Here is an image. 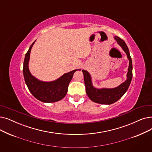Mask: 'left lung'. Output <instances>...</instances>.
<instances>
[{"instance_id":"obj_1","label":"left lung","mask_w":152,"mask_h":152,"mask_svg":"<svg viewBox=\"0 0 152 152\" xmlns=\"http://www.w3.org/2000/svg\"><path fill=\"white\" fill-rule=\"evenodd\" d=\"M114 39L119 45L122 50L127 54V58L129 60L128 72L127 74V80L114 88H101L97 89L94 87L92 83L91 76L89 72L84 69L82 71L84 75V80L86 86V92L90 99L94 102L101 104H111L115 102L124 96L127 91L132 79V62L130 55V53L127 45L125 42L117 36Z\"/></svg>"}]
</instances>
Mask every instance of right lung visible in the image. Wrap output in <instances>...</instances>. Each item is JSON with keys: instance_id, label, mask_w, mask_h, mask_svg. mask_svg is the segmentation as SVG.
Returning a JSON list of instances; mask_svg holds the SVG:
<instances>
[{"instance_id": "right-lung-1", "label": "right lung", "mask_w": 152, "mask_h": 152, "mask_svg": "<svg viewBox=\"0 0 152 152\" xmlns=\"http://www.w3.org/2000/svg\"><path fill=\"white\" fill-rule=\"evenodd\" d=\"M35 41L31 44L25 56L23 73L25 83L31 94L38 100L48 103L60 101L67 94L68 86L74 72L81 69L72 70L53 81L45 82L38 80L31 74L28 68L30 51Z\"/></svg>"}]
</instances>
